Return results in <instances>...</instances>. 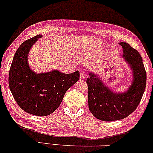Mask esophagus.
Returning <instances> with one entry per match:
<instances>
[{"instance_id":"obj_1","label":"esophagus","mask_w":153,"mask_h":153,"mask_svg":"<svg viewBox=\"0 0 153 153\" xmlns=\"http://www.w3.org/2000/svg\"><path fill=\"white\" fill-rule=\"evenodd\" d=\"M80 79H85V78L86 74H85V73L84 72V71H82V72H81V73H80Z\"/></svg>"}]
</instances>
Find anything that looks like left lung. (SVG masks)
I'll use <instances>...</instances> for the list:
<instances>
[{"label":"left lung","mask_w":153,"mask_h":153,"mask_svg":"<svg viewBox=\"0 0 153 153\" xmlns=\"http://www.w3.org/2000/svg\"><path fill=\"white\" fill-rule=\"evenodd\" d=\"M123 57L133 71V80L126 92L114 94L95 75L87 79L88 106L97 119L104 121L123 119L133 113L140 104L146 86V71L138 51L126 42H121Z\"/></svg>","instance_id":"8db88e82"}]
</instances>
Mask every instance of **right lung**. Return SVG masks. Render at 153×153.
<instances>
[{
	"label": "right lung",
	"instance_id": "obj_1",
	"mask_svg": "<svg viewBox=\"0 0 153 153\" xmlns=\"http://www.w3.org/2000/svg\"><path fill=\"white\" fill-rule=\"evenodd\" d=\"M41 35L26 40L15 52L9 71V88L17 104L27 113L51 114L59 107L65 92L80 78L77 71L65 74L58 71L36 74L29 67L27 54Z\"/></svg>",
	"mask_w": 153,
	"mask_h": 153
}]
</instances>
